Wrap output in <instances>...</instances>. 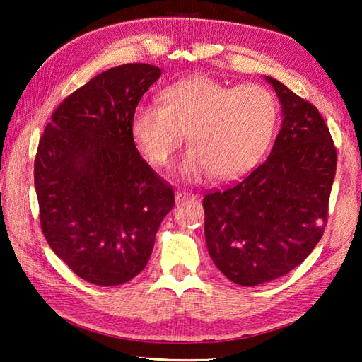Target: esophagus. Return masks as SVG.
Masks as SVG:
<instances>
[{"mask_svg": "<svg viewBox=\"0 0 362 362\" xmlns=\"http://www.w3.org/2000/svg\"><path fill=\"white\" fill-rule=\"evenodd\" d=\"M188 199H196V196L191 193H185V191H177L175 193V204H183L187 202Z\"/></svg>", "mask_w": 362, "mask_h": 362, "instance_id": "esophagus-1", "label": "esophagus"}]
</instances>
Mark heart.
<instances>
[{"label":"heart","mask_w":362,"mask_h":362,"mask_svg":"<svg viewBox=\"0 0 362 362\" xmlns=\"http://www.w3.org/2000/svg\"><path fill=\"white\" fill-rule=\"evenodd\" d=\"M163 104L135 107L130 130L153 166H166L183 140L191 143L179 161V174L196 183L211 173L235 179L257 165L274 132V96L259 86L230 88L209 76H194L169 86Z\"/></svg>","instance_id":"heart-1"}]
</instances>
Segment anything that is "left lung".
Segmentation results:
<instances>
[{
    "label": "left lung",
    "mask_w": 362,
    "mask_h": 362,
    "mask_svg": "<svg viewBox=\"0 0 362 362\" xmlns=\"http://www.w3.org/2000/svg\"><path fill=\"white\" fill-rule=\"evenodd\" d=\"M281 104V129L263 165L204 197L205 241L219 271L241 286L286 275L324 235L336 149L319 110L264 76Z\"/></svg>",
    "instance_id": "8db88e82"
}]
</instances>
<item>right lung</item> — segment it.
Masks as SVG:
<instances>
[{"mask_svg":"<svg viewBox=\"0 0 362 362\" xmlns=\"http://www.w3.org/2000/svg\"><path fill=\"white\" fill-rule=\"evenodd\" d=\"M158 66L110 68L52 113L38 143L34 183L52 252L88 283L117 286L149 261L174 191L141 158L130 119Z\"/></svg>","mask_w":362,"mask_h":362,"instance_id":"1","label":"right lung"}]
</instances>
